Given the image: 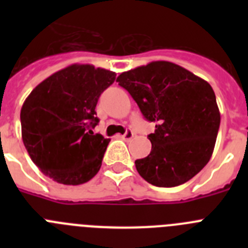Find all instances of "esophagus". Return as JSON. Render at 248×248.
<instances>
[{"label": "esophagus", "instance_id": "obj_1", "mask_svg": "<svg viewBox=\"0 0 248 248\" xmlns=\"http://www.w3.org/2000/svg\"><path fill=\"white\" fill-rule=\"evenodd\" d=\"M133 137H134V133H133L131 130H126L125 134L120 135V138H122V139H124V140H130Z\"/></svg>", "mask_w": 248, "mask_h": 248}]
</instances>
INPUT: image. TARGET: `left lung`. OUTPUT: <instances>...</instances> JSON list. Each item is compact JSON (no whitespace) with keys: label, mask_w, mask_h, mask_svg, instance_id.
Listing matches in <instances>:
<instances>
[{"label":"left lung","mask_w":248,"mask_h":248,"mask_svg":"<svg viewBox=\"0 0 248 248\" xmlns=\"http://www.w3.org/2000/svg\"><path fill=\"white\" fill-rule=\"evenodd\" d=\"M155 131L150 154L135 160L139 175L159 187L189 181L209 163L220 128L214 89L185 68L156 61L117 78Z\"/></svg>","instance_id":"8db88e82"}]
</instances>
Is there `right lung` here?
Masks as SVG:
<instances>
[{
    "mask_svg": "<svg viewBox=\"0 0 248 248\" xmlns=\"http://www.w3.org/2000/svg\"><path fill=\"white\" fill-rule=\"evenodd\" d=\"M115 73L72 64L39 83L21 109L22 140L45 175L63 185H80L97 175L109 139L94 134L100 94Z\"/></svg>",
    "mask_w": 248,
    "mask_h": 248,
    "instance_id": "add662e5",
    "label": "right lung"
}]
</instances>
